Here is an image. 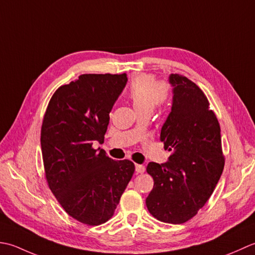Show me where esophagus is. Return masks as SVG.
I'll return each mask as SVG.
<instances>
[{"mask_svg": "<svg viewBox=\"0 0 255 255\" xmlns=\"http://www.w3.org/2000/svg\"><path fill=\"white\" fill-rule=\"evenodd\" d=\"M135 171H136L137 174H143L145 171V166L136 164V165H135Z\"/></svg>", "mask_w": 255, "mask_h": 255, "instance_id": "obj_1", "label": "esophagus"}]
</instances>
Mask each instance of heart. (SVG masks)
<instances>
[{
	"label": "heart",
	"mask_w": 255,
	"mask_h": 255,
	"mask_svg": "<svg viewBox=\"0 0 255 255\" xmlns=\"http://www.w3.org/2000/svg\"><path fill=\"white\" fill-rule=\"evenodd\" d=\"M168 86L157 82L152 75H136L128 90V98L138 114L150 113L154 107H158L167 99Z\"/></svg>",
	"instance_id": "b5f03b06"
}]
</instances>
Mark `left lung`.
Wrapping results in <instances>:
<instances>
[{
    "label": "left lung",
    "instance_id": "8db88e82",
    "mask_svg": "<svg viewBox=\"0 0 255 255\" xmlns=\"http://www.w3.org/2000/svg\"><path fill=\"white\" fill-rule=\"evenodd\" d=\"M173 105L160 131L164 148L171 152L164 164L148 163L154 187L146 198L157 220L179 225L197 215L220 179L225 156L220 126L209 101L195 82L171 74Z\"/></svg>",
    "mask_w": 255,
    "mask_h": 255
}]
</instances>
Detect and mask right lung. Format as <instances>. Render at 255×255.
<instances>
[{
    "label": "right lung",
    "mask_w": 255,
    "mask_h": 255,
    "mask_svg": "<svg viewBox=\"0 0 255 255\" xmlns=\"http://www.w3.org/2000/svg\"><path fill=\"white\" fill-rule=\"evenodd\" d=\"M127 74L79 76L55 91L40 131L45 176L51 193L74 219L99 226L113 216L134 174L128 159L103 149L109 113L127 85Z\"/></svg>",
    "instance_id": "add662e5"
}]
</instances>
